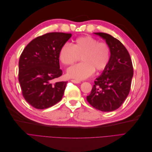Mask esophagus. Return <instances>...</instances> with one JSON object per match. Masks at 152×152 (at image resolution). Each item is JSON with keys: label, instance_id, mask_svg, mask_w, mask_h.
Instances as JSON below:
<instances>
[{"label": "esophagus", "instance_id": "34e87169", "mask_svg": "<svg viewBox=\"0 0 152 152\" xmlns=\"http://www.w3.org/2000/svg\"><path fill=\"white\" fill-rule=\"evenodd\" d=\"M71 81H72V82H73V83H75V84H79L80 82V81H79V80H73V79H72V80H71Z\"/></svg>", "mask_w": 152, "mask_h": 152}]
</instances>
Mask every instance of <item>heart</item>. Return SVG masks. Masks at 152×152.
I'll list each match as a JSON object with an SVG mask.
<instances>
[{
    "label": "heart",
    "instance_id": "b5f03b06",
    "mask_svg": "<svg viewBox=\"0 0 152 152\" xmlns=\"http://www.w3.org/2000/svg\"><path fill=\"white\" fill-rule=\"evenodd\" d=\"M112 50L104 42L90 35L77 38L72 45L64 44L59 50L58 57L65 65H71L81 57L82 62L68 69L67 75L77 80H83L90 77L96 70L102 72L111 60Z\"/></svg>",
    "mask_w": 152,
    "mask_h": 152
}]
</instances>
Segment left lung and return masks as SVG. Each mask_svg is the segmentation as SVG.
<instances>
[{
	"label": "left lung",
	"mask_w": 152,
	"mask_h": 152,
	"mask_svg": "<svg viewBox=\"0 0 152 152\" xmlns=\"http://www.w3.org/2000/svg\"><path fill=\"white\" fill-rule=\"evenodd\" d=\"M106 40L112 50L111 60L94 81L88 103L102 112H112L123 104L129 93L133 66L129 52L121 41L108 34L94 33Z\"/></svg>",
	"instance_id": "1"
}]
</instances>
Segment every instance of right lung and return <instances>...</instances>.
<instances>
[{
  "label": "right lung",
  "instance_id": "right-lung-1",
  "mask_svg": "<svg viewBox=\"0 0 152 152\" xmlns=\"http://www.w3.org/2000/svg\"><path fill=\"white\" fill-rule=\"evenodd\" d=\"M71 34L51 32L37 37L26 45L19 60L18 80L25 99L43 110L61 101L67 82H53L63 72L58 53Z\"/></svg>",
  "mask_w": 152,
  "mask_h": 152
}]
</instances>
